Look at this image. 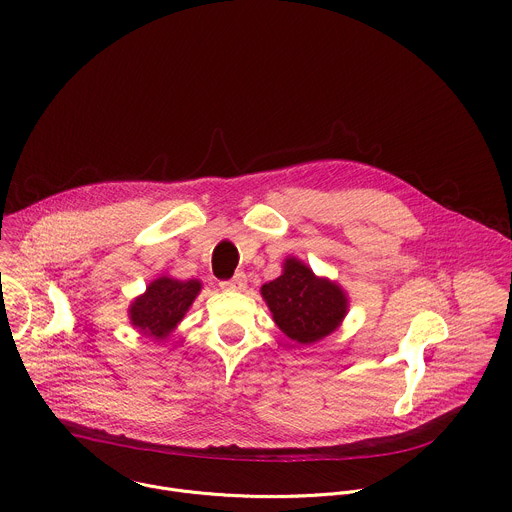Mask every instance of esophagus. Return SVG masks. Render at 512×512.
I'll use <instances>...</instances> for the list:
<instances>
[{
    "mask_svg": "<svg viewBox=\"0 0 512 512\" xmlns=\"http://www.w3.org/2000/svg\"><path fill=\"white\" fill-rule=\"evenodd\" d=\"M221 287L227 289V291H243L247 287V275L245 273H237L233 279L223 281Z\"/></svg>",
    "mask_w": 512,
    "mask_h": 512,
    "instance_id": "obj_1",
    "label": "esophagus"
}]
</instances>
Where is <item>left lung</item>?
Wrapping results in <instances>:
<instances>
[{
	"mask_svg": "<svg viewBox=\"0 0 512 512\" xmlns=\"http://www.w3.org/2000/svg\"><path fill=\"white\" fill-rule=\"evenodd\" d=\"M273 322L298 344H314L332 334L348 312L344 289L296 257L283 263V273L261 287Z\"/></svg>",
	"mask_w": 512,
	"mask_h": 512,
	"instance_id": "obj_1",
	"label": "left lung"
}]
</instances>
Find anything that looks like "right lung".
<instances>
[{
	"instance_id": "add662e5",
	"label": "right lung",
	"mask_w": 512,
	"mask_h": 512,
	"mask_svg": "<svg viewBox=\"0 0 512 512\" xmlns=\"http://www.w3.org/2000/svg\"><path fill=\"white\" fill-rule=\"evenodd\" d=\"M200 289L202 283L198 279L180 281L162 275L145 287V294L131 302L129 320L141 334L164 340L182 322Z\"/></svg>"
}]
</instances>
